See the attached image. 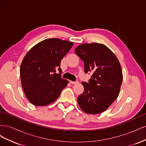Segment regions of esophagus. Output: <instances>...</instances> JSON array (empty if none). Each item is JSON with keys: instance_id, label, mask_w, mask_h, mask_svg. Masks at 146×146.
Masks as SVG:
<instances>
[{"instance_id": "1", "label": "esophagus", "mask_w": 146, "mask_h": 146, "mask_svg": "<svg viewBox=\"0 0 146 146\" xmlns=\"http://www.w3.org/2000/svg\"><path fill=\"white\" fill-rule=\"evenodd\" d=\"M70 83H71V84H77V83H78V81H77V82H73V81H70Z\"/></svg>"}]
</instances>
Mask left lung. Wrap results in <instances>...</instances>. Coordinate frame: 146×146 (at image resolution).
<instances>
[{
    "label": "left lung",
    "instance_id": "1",
    "mask_svg": "<svg viewBox=\"0 0 146 146\" xmlns=\"http://www.w3.org/2000/svg\"><path fill=\"white\" fill-rule=\"evenodd\" d=\"M84 62L85 72H91L89 83L82 82L84 91L77 98L80 108L87 114L105 111L119 94L123 75L114 53L102 44H82L75 49Z\"/></svg>",
    "mask_w": 146,
    "mask_h": 146
}]
</instances>
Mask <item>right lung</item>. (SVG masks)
<instances>
[{"label":"right lung","mask_w":146,"mask_h":146,"mask_svg":"<svg viewBox=\"0 0 146 146\" xmlns=\"http://www.w3.org/2000/svg\"><path fill=\"white\" fill-rule=\"evenodd\" d=\"M72 42L57 38L46 39L27 53L20 67L22 86L26 98L35 106L55 102L69 81L56 74L61 61L73 46Z\"/></svg>","instance_id":"add662e5"}]
</instances>
